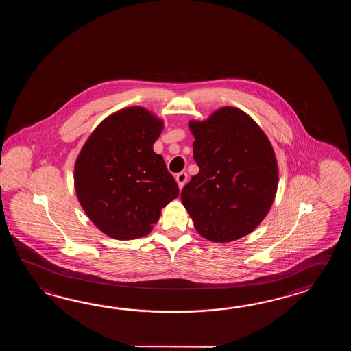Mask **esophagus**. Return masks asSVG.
Wrapping results in <instances>:
<instances>
[{
	"instance_id": "obj_1",
	"label": "esophagus",
	"mask_w": 351,
	"mask_h": 351,
	"mask_svg": "<svg viewBox=\"0 0 351 351\" xmlns=\"http://www.w3.org/2000/svg\"><path fill=\"white\" fill-rule=\"evenodd\" d=\"M186 179H188V174H186V172H180L177 174L176 180H177V183H178V186L180 189L186 184Z\"/></svg>"
}]
</instances>
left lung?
<instances>
[{
    "label": "left lung",
    "mask_w": 351,
    "mask_h": 351,
    "mask_svg": "<svg viewBox=\"0 0 351 351\" xmlns=\"http://www.w3.org/2000/svg\"><path fill=\"white\" fill-rule=\"evenodd\" d=\"M188 125L199 172L182 189V203L202 237L217 243L242 239L261 223L276 197L278 165L269 138L233 106Z\"/></svg>",
    "instance_id": "8db88e82"
}]
</instances>
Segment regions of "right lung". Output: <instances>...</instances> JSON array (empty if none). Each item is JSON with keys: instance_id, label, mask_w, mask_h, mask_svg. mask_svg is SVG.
Segmentation results:
<instances>
[{"instance_id": "right-lung-1", "label": "right lung", "mask_w": 351, "mask_h": 351, "mask_svg": "<svg viewBox=\"0 0 351 351\" xmlns=\"http://www.w3.org/2000/svg\"><path fill=\"white\" fill-rule=\"evenodd\" d=\"M163 127V120L142 106L124 108L95 128L76 158L77 201L112 239L149 234L162 208L178 197L177 182L153 150Z\"/></svg>"}]
</instances>
